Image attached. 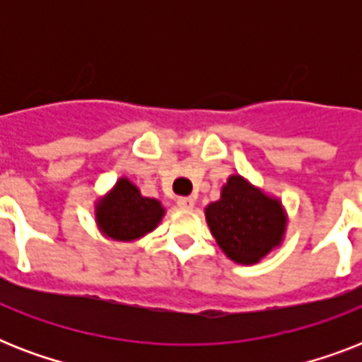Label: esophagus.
<instances>
[{"instance_id": "obj_1", "label": "esophagus", "mask_w": 362, "mask_h": 362, "mask_svg": "<svg viewBox=\"0 0 362 362\" xmlns=\"http://www.w3.org/2000/svg\"><path fill=\"white\" fill-rule=\"evenodd\" d=\"M176 204H178L180 209L189 210V209H193V206H195V199H193V197H178V199H176Z\"/></svg>"}]
</instances>
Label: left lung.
<instances>
[{
  "mask_svg": "<svg viewBox=\"0 0 362 362\" xmlns=\"http://www.w3.org/2000/svg\"><path fill=\"white\" fill-rule=\"evenodd\" d=\"M206 223L221 252L238 264H255L284 242L287 212L240 175H231L218 201L204 209Z\"/></svg>",
  "mask_w": 362,
  "mask_h": 362,
  "instance_id": "left-lung-1",
  "label": "left lung"
}]
</instances>
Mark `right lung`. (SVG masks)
Here are the masks:
<instances>
[{
  "label": "right lung",
  "instance_id": "1",
  "mask_svg": "<svg viewBox=\"0 0 362 362\" xmlns=\"http://www.w3.org/2000/svg\"><path fill=\"white\" fill-rule=\"evenodd\" d=\"M163 216V204L158 199L141 195L139 187L125 176L95 203V223L99 231L116 242L139 240L152 233Z\"/></svg>",
  "mask_w": 362,
  "mask_h": 362
}]
</instances>
